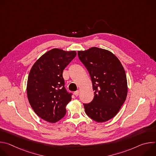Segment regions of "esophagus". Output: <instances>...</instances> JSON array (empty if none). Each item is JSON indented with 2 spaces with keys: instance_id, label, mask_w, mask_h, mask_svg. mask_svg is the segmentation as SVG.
<instances>
[{
  "instance_id": "1",
  "label": "esophagus",
  "mask_w": 156,
  "mask_h": 156,
  "mask_svg": "<svg viewBox=\"0 0 156 156\" xmlns=\"http://www.w3.org/2000/svg\"><path fill=\"white\" fill-rule=\"evenodd\" d=\"M79 94H80V91H79V90H77L76 91H75V92L74 93V94H75L76 96H78L79 95Z\"/></svg>"
}]
</instances>
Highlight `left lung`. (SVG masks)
Here are the masks:
<instances>
[{
  "mask_svg": "<svg viewBox=\"0 0 156 156\" xmlns=\"http://www.w3.org/2000/svg\"><path fill=\"white\" fill-rule=\"evenodd\" d=\"M78 58L90 73L94 96L83 104L86 115L98 122L114 117L126 100L128 87L125 70L112 52L98 48L78 52Z\"/></svg>",
  "mask_w": 156,
  "mask_h": 156,
  "instance_id": "left-lung-1",
  "label": "left lung"
}]
</instances>
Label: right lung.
Segmentation results:
<instances>
[{
    "instance_id": "obj_1",
    "label": "right lung",
    "mask_w": 156,
    "mask_h": 156,
    "mask_svg": "<svg viewBox=\"0 0 156 156\" xmlns=\"http://www.w3.org/2000/svg\"><path fill=\"white\" fill-rule=\"evenodd\" d=\"M75 51L53 49L42 55L33 65L27 82L29 102L42 119L55 123L66 114V105L72 93L65 87L63 71L76 57Z\"/></svg>"
}]
</instances>
